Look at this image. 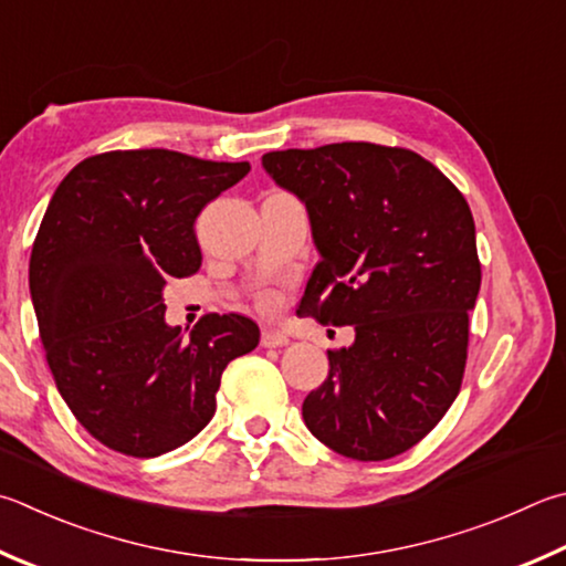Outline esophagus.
Segmentation results:
<instances>
[{"mask_svg": "<svg viewBox=\"0 0 566 566\" xmlns=\"http://www.w3.org/2000/svg\"><path fill=\"white\" fill-rule=\"evenodd\" d=\"M290 344V336L284 332H276V328H264L262 332V346L264 348H280Z\"/></svg>", "mask_w": 566, "mask_h": 566, "instance_id": "obj_1", "label": "esophagus"}]
</instances>
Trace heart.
<instances>
[{"label": "heart", "mask_w": 566, "mask_h": 566, "mask_svg": "<svg viewBox=\"0 0 566 566\" xmlns=\"http://www.w3.org/2000/svg\"><path fill=\"white\" fill-rule=\"evenodd\" d=\"M260 306H262V310H264V312H272V310H274V306H276V300H274V296H262V302H260Z\"/></svg>", "instance_id": "obj_1"}]
</instances>
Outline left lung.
<instances>
[{
	"label": "left lung",
	"mask_w": 566,
	"mask_h": 566,
	"mask_svg": "<svg viewBox=\"0 0 566 566\" xmlns=\"http://www.w3.org/2000/svg\"><path fill=\"white\" fill-rule=\"evenodd\" d=\"M262 166L306 205L322 252L296 314L356 332L328 352L304 423L344 458L406 453L440 423L465 374L482 276L465 198L423 156L378 143L272 150Z\"/></svg>",
	"instance_id": "1"
}]
</instances>
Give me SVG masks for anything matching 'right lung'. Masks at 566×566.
<instances>
[{
    "mask_svg": "<svg viewBox=\"0 0 566 566\" xmlns=\"http://www.w3.org/2000/svg\"><path fill=\"white\" fill-rule=\"evenodd\" d=\"M250 172L178 150H108L61 180L39 224L29 290L46 364L98 443L156 458L218 408L222 371L260 344L240 314H205L190 336L166 324L163 286L200 270L195 220Z\"/></svg>",
    "mask_w": 566,
    "mask_h": 566,
    "instance_id": "obj_1",
    "label": "right lung"
}]
</instances>
